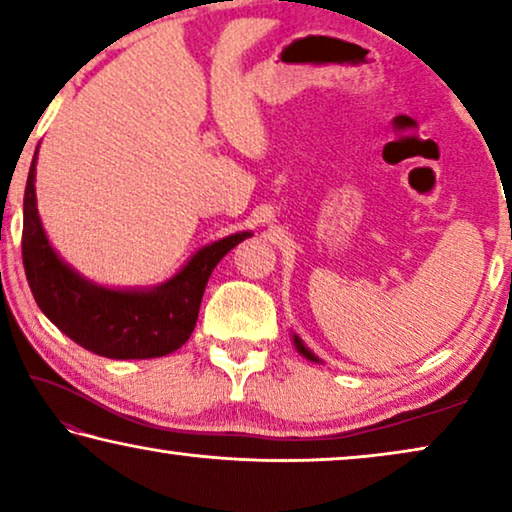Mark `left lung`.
<instances>
[{"mask_svg": "<svg viewBox=\"0 0 512 512\" xmlns=\"http://www.w3.org/2000/svg\"><path fill=\"white\" fill-rule=\"evenodd\" d=\"M293 342H295V348H298V351H300V355H305V358H307V360H311V362H318L316 355L311 353L305 344H302V339H300V337H295V335H293Z\"/></svg>", "mask_w": 512, "mask_h": 512, "instance_id": "obj_1", "label": "left lung"}]
</instances>
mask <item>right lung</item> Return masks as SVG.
Returning a JSON list of instances; mask_svg holds the SVG:
<instances>
[{"instance_id": "obj_1", "label": "right lung", "mask_w": 512, "mask_h": 512, "mask_svg": "<svg viewBox=\"0 0 512 512\" xmlns=\"http://www.w3.org/2000/svg\"><path fill=\"white\" fill-rule=\"evenodd\" d=\"M34 175L36 157L22 207V263L43 314L66 337L103 358L145 360L177 351L194 332L212 270L251 233L207 244L166 284L145 291H115L85 279L50 247L36 210Z\"/></svg>"}]
</instances>
